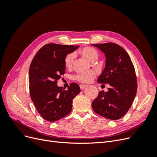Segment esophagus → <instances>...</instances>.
I'll return each mask as SVG.
<instances>
[{"label":"esophagus","instance_id":"1","mask_svg":"<svg viewBox=\"0 0 157 157\" xmlns=\"http://www.w3.org/2000/svg\"><path fill=\"white\" fill-rule=\"evenodd\" d=\"M86 86H87L86 85H85V84H80V88L81 90H84Z\"/></svg>","mask_w":157,"mask_h":157}]
</instances>
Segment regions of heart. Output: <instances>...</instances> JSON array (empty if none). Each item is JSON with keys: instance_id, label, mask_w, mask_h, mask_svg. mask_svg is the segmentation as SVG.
<instances>
[{"instance_id": "heart-1", "label": "heart", "mask_w": 157, "mask_h": 157, "mask_svg": "<svg viewBox=\"0 0 157 157\" xmlns=\"http://www.w3.org/2000/svg\"><path fill=\"white\" fill-rule=\"evenodd\" d=\"M80 54L84 58L86 59L89 61L94 62L99 56L98 51L92 47H85L80 50ZM75 59V55L73 54H69L65 56L64 63L66 68L71 69L72 67L73 64V61ZM96 73L94 71H87V72L79 73L75 77V79L82 83H89L96 77Z\"/></svg>"}]
</instances>
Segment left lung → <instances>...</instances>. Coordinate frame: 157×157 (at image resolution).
<instances>
[{"label":"left lung","instance_id":"8db88e82","mask_svg":"<svg viewBox=\"0 0 157 157\" xmlns=\"http://www.w3.org/2000/svg\"><path fill=\"white\" fill-rule=\"evenodd\" d=\"M92 44L106 57L105 68L98 82L110 86L107 92H99L92 103L93 110L108 119L118 120L128 111L136 97L137 82L134 64L119 45L113 42Z\"/></svg>","mask_w":157,"mask_h":157}]
</instances>
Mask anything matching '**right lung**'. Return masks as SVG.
<instances>
[{"label":"right lung","mask_w":157,"mask_h":157,"mask_svg":"<svg viewBox=\"0 0 157 157\" xmlns=\"http://www.w3.org/2000/svg\"><path fill=\"white\" fill-rule=\"evenodd\" d=\"M78 47L50 43L43 46L33 58L29 68V86L31 100L41 117L54 122L71 113L73 99L80 92L72 82L67 90L57 86L65 73V56Z\"/></svg>","instance_id":"obj_1"}]
</instances>
